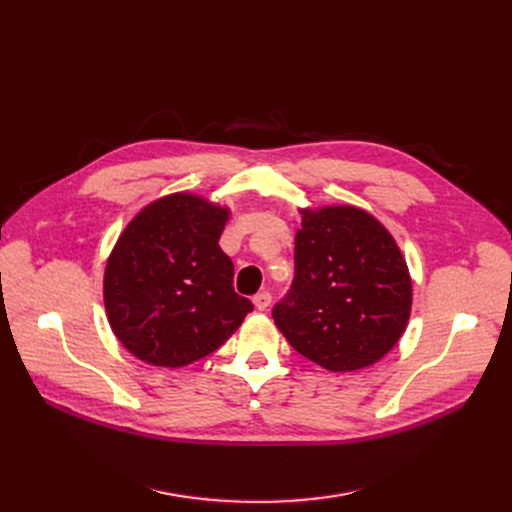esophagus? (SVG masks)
<instances>
[{
	"label": "esophagus",
	"mask_w": 512,
	"mask_h": 512,
	"mask_svg": "<svg viewBox=\"0 0 512 512\" xmlns=\"http://www.w3.org/2000/svg\"><path fill=\"white\" fill-rule=\"evenodd\" d=\"M270 303H272V294L267 290H263V292H259L253 297V305H255L257 311H265L267 307H270Z\"/></svg>",
	"instance_id": "obj_1"
}]
</instances>
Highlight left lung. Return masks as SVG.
Masks as SVG:
<instances>
[{"instance_id":"1","label":"left lung","mask_w":512,"mask_h":512,"mask_svg":"<svg viewBox=\"0 0 512 512\" xmlns=\"http://www.w3.org/2000/svg\"><path fill=\"white\" fill-rule=\"evenodd\" d=\"M294 280L272 317L294 351L328 371L380 361L405 334L413 290L392 234L353 205L301 209Z\"/></svg>"}]
</instances>
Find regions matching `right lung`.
Returning a JSON list of instances; mask_svg holds the SVG:
<instances>
[{
  "label": "right lung",
  "instance_id": "right-lung-1",
  "mask_svg": "<svg viewBox=\"0 0 512 512\" xmlns=\"http://www.w3.org/2000/svg\"><path fill=\"white\" fill-rule=\"evenodd\" d=\"M228 207L174 193L143 207L107 259V321L128 353L184 367L220 348L253 311L234 292V265L218 240Z\"/></svg>",
  "mask_w": 512,
  "mask_h": 512
}]
</instances>
